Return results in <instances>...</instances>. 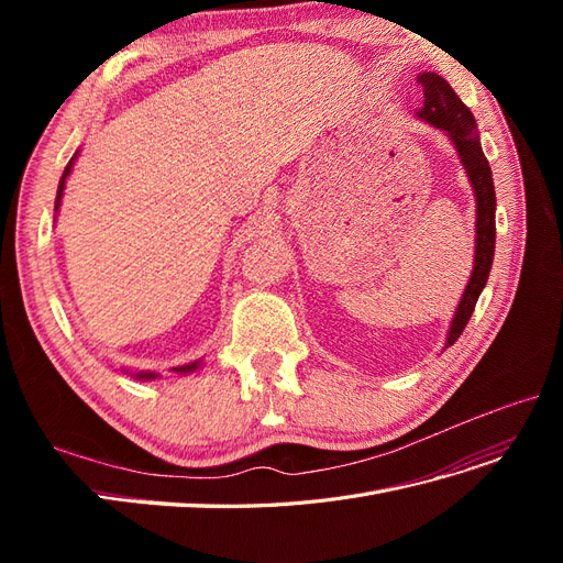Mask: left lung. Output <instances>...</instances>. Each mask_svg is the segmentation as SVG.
<instances>
[{"instance_id": "obj_1", "label": "left lung", "mask_w": 563, "mask_h": 563, "mask_svg": "<svg viewBox=\"0 0 563 563\" xmlns=\"http://www.w3.org/2000/svg\"><path fill=\"white\" fill-rule=\"evenodd\" d=\"M418 84L422 87V108L416 112L424 122L446 131L453 141L460 162H463L470 183L476 197V251H474V269L465 286V294L460 298L455 317L446 335V347L463 335L467 321L474 312V305L479 300L486 279L490 275L493 251H496V187L488 159L479 143V131H476L474 114L451 89V84L434 73L418 75Z\"/></svg>"}]
</instances>
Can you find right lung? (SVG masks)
Segmentation results:
<instances>
[{"instance_id": "add662e5", "label": "right lung", "mask_w": 563, "mask_h": 563, "mask_svg": "<svg viewBox=\"0 0 563 563\" xmlns=\"http://www.w3.org/2000/svg\"><path fill=\"white\" fill-rule=\"evenodd\" d=\"M73 164H75V157L70 159V164L65 166V172H63V178H60V183H58V197H56V211H58V207H60V197H63V190H65V178L70 176V168H73ZM199 364H201V360L199 362H192V364H185V366H178V368H174L176 373H192V371H197L199 368ZM135 378L139 380H155V378H159V373H147V371H141V373H135Z\"/></svg>"}]
</instances>
